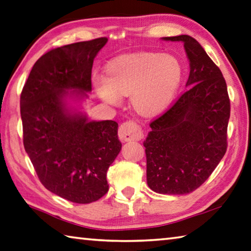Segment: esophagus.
Returning a JSON list of instances; mask_svg holds the SVG:
<instances>
[{
	"instance_id": "34e87169",
	"label": "esophagus",
	"mask_w": 251,
	"mask_h": 251,
	"mask_svg": "<svg viewBox=\"0 0 251 251\" xmlns=\"http://www.w3.org/2000/svg\"><path fill=\"white\" fill-rule=\"evenodd\" d=\"M143 130L134 122H125L120 126L118 129V137L122 141L140 140L143 138Z\"/></svg>"
}]
</instances>
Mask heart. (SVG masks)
I'll use <instances>...</instances> for the list:
<instances>
[{
	"label": "heart",
	"instance_id": "b5f03b06",
	"mask_svg": "<svg viewBox=\"0 0 251 251\" xmlns=\"http://www.w3.org/2000/svg\"><path fill=\"white\" fill-rule=\"evenodd\" d=\"M107 75L94 74L98 94L108 104H118L121 95H130L134 110L144 116L166 110L179 89L182 67L170 54L143 52L117 58L107 66Z\"/></svg>",
	"mask_w": 251,
	"mask_h": 251
}]
</instances>
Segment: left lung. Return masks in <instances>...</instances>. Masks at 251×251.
I'll use <instances>...</instances> for the list:
<instances>
[{"label":"left lung","instance_id":"obj_1","mask_svg":"<svg viewBox=\"0 0 251 251\" xmlns=\"http://www.w3.org/2000/svg\"><path fill=\"white\" fill-rule=\"evenodd\" d=\"M162 39L184 44L190 75L188 89L150 123L144 141L147 183L160 194H188L224 157L230 101L222 71L197 40L189 35Z\"/></svg>","mask_w":251,"mask_h":251}]
</instances>
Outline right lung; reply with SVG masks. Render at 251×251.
Wrapping results in <instances>:
<instances>
[{
    "label": "right lung",
    "instance_id": "add662e5",
    "mask_svg": "<svg viewBox=\"0 0 251 251\" xmlns=\"http://www.w3.org/2000/svg\"><path fill=\"white\" fill-rule=\"evenodd\" d=\"M106 43L101 37L49 50L35 62L21 93L23 143L40 182L78 204L107 193L106 172L122 148L115 121H89L66 104L68 95L91 92L93 60Z\"/></svg>",
    "mask_w": 251,
    "mask_h": 251
}]
</instances>
